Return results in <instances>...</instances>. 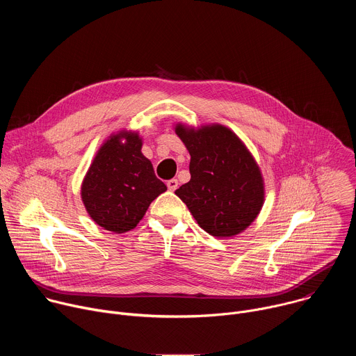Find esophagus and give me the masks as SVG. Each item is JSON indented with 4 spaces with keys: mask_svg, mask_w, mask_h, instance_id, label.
<instances>
[{
    "mask_svg": "<svg viewBox=\"0 0 356 356\" xmlns=\"http://www.w3.org/2000/svg\"><path fill=\"white\" fill-rule=\"evenodd\" d=\"M166 186H168V188H169L170 191H175V190L179 187V181H177L176 179H172V180H169V181L166 183Z\"/></svg>",
    "mask_w": 356,
    "mask_h": 356,
    "instance_id": "obj_1",
    "label": "esophagus"
}]
</instances>
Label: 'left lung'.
Listing matches in <instances>:
<instances>
[{
    "label": "left lung",
    "instance_id": "1",
    "mask_svg": "<svg viewBox=\"0 0 356 356\" xmlns=\"http://www.w3.org/2000/svg\"><path fill=\"white\" fill-rule=\"evenodd\" d=\"M175 132L191 156V179L176 195L210 235L229 238L243 232L265 202L264 176L246 145L221 124L194 128L179 122Z\"/></svg>",
    "mask_w": 356,
    "mask_h": 356
}]
</instances>
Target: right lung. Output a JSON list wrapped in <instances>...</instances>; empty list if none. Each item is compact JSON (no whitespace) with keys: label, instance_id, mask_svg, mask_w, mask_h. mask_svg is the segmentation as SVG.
<instances>
[{"label":"right lung","instance_id":"1","mask_svg":"<svg viewBox=\"0 0 356 356\" xmlns=\"http://www.w3.org/2000/svg\"><path fill=\"white\" fill-rule=\"evenodd\" d=\"M142 136L121 129L111 134L97 154L81 183V201L91 220L107 231L134 229L150 202L168 187L142 154Z\"/></svg>","mask_w":356,"mask_h":356}]
</instances>
